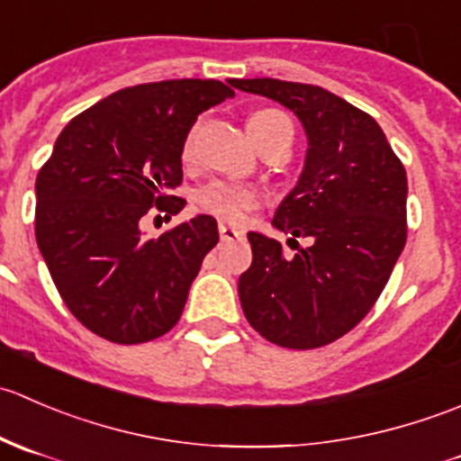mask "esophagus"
<instances>
[{
	"label": "esophagus",
	"mask_w": 461,
	"mask_h": 461,
	"mask_svg": "<svg viewBox=\"0 0 461 461\" xmlns=\"http://www.w3.org/2000/svg\"><path fill=\"white\" fill-rule=\"evenodd\" d=\"M218 234H221V240H239V239H243V231H240L239 227L225 225V222H221V225H218Z\"/></svg>",
	"instance_id": "esophagus-1"
}]
</instances>
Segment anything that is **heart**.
Instances as JSON below:
<instances>
[{
    "label": "heart",
    "instance_id": "b5f03b06",
    "mask_svg": "<svg viewBox=\"0 0 461 461\" xmlns=\"http://www.w3.org/2000/svg\"><path fill=\"white\" fill-rule=\"evenodd\" d=\"M281 129H290L292 124L287 120L285 113L276 109H260L254 111L248 118V131L252 136V140L257 142V147L272 133L281 131ZM194 144V133H189L185 138V156L192 153ZM260 192L252 185L236 183V180H212V183L203 185L196 194H194V203L203 209V212L213 213V216L222 218V221L239 222L249 209L258 207L260 204Z\"/></svg>",
    "mask_w": 461,
    "mask_h": 461
}]
</instances>
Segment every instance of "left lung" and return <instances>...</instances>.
Returning <instances> with one entry per match:
<instances>
[{
    "label": "left lung",
    "instance_id": "obj_1",
    "mask_svg": "<svg viewBox=\"0 0 461 461\" xmlns=\"http://www.w3.org/2000/svg\"><path fill=\"white\" fill-rule=\"evenodd\" d=\"M231 85L290 109L308 138L303 171L272 218L308 248L285 257L278 240L249 231L240 305L276 346H328L370 312L406 245V169L375 118L325 88L272 77Z\"/></svg>",
    "mask_w": 461,
    "mask_h": 461
}]
</instances>
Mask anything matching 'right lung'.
I'll return each instance as SVG.
<instances>
[{
  "instance_id": "right-lung-1",
  "label": "right lung",
  "mask_w": 461,
  "mask_h": 461,
  "mask_svg": "<svg viewBox=\"0 0 461 461\" xmlns=\"http://www.w3.org/2000/svg\"><path fill=\"white\" fill-rule=\"evenodd\" d=\"M230 86L120 88L64 127L37 174V248L67 308L97 337L131 346L178 323L218 243L216 221L198 213L158 239H147L140 222L153 209L174 216L185 207L167 196L183 183L185 138L203 111L234 97Z\"/></svg>"
}]
</instances>
